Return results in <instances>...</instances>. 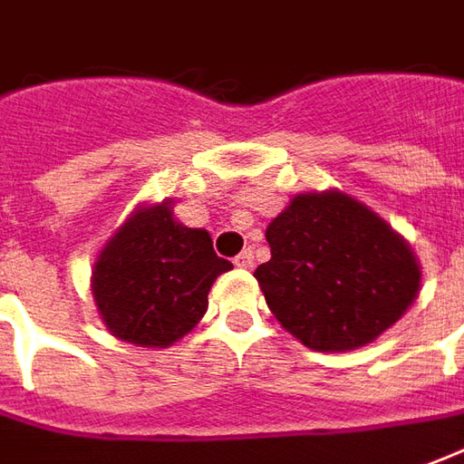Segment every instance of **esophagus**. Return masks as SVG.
Wrapping results in <instances>:
<instances>
[{
  "label": "esophagus",
  "instance_id": "obj_1",
  "mask_svg": "<svg viewBox=\"0 0 464 464\" xmlns=\"http://www.w3.org/2000/svg\"><path fill=\"white\" fill-rule=\"evenodd\" d=\"M235 265L242 267V270H250L252 265H255V252H252L250 247H247V250H242L237 257H235Z\"/></svg>",
  "mask_w": 464,
  "mask_h": 464
}]
</instances>
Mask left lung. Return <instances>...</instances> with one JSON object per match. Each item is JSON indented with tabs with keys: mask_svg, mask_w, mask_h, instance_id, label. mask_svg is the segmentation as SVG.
I'll use <instances>...</instances> for the list:
<instances>
[{
	"mask_svg": "<svg viewBox=\"0 0 464 464\" xmlns=\"http://www.w3.org/2000/svg\"><path fill=\"white\" fill-rule=\"evenodd\" d=\"M265 237L273 257L255 277L267 308L313 351L372 343L420 295L421 265L411 245L346 191L295 194Z\"/></svg>",
	"mask_w": 464,
	"mask_h": 464,
	"instance_id": "obj_1",
	"label": "left lung"
}]
</instances>
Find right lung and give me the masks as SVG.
I'll return each mask as SVG.
<instances>
[{"label":"right lung","mask_w":464,"mask_h":464,"mask_svg":"<svg viewBox=\"0 0 464 464\" xmlns=\"http://www.w3.org/2000/svg\"><path fill=\"white\" fill-rule=\"evenodd\" d=\"M227 270L232 263L217 257L209 232L181 225L174 201H140L92 263V300L118 341L174 346L204 318L214 280Z\"/></svg>","instance_id":"obj_1"}]
</instances>
